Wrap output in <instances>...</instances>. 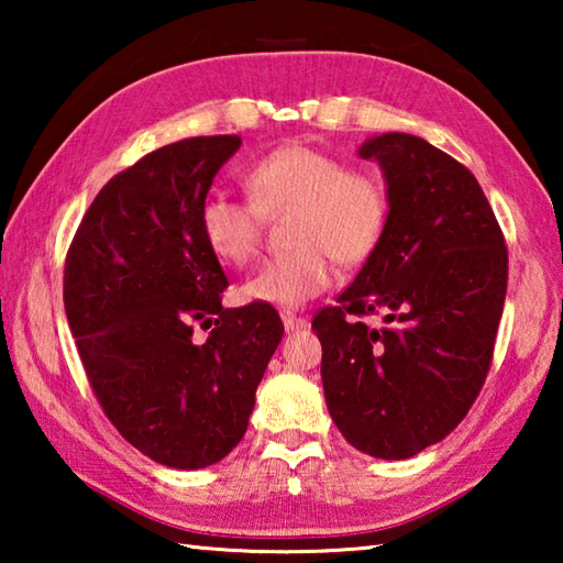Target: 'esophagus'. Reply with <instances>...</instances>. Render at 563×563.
Returning <instances> with one entry per match:
<instances>
[{
  "label": "esophagus",
  "instance_id": "34e87169",
  "mask_svg": "<svg viewBox=\"0 0 563 563\" xmlns=\"http://www.w3.org/2000/svg\"><path fill=\"white\" fill-rule=\"evenodd\" d=\"M280 318H283V325H285V330H288V332H295V330H305V328L310 325L308 320H305V318H298V316H292V312H283Z\"/></svg>",
  "mask_w": 563,
  "mask_h": 563
}]
</instances>
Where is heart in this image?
<instances>
[{
    "label": "heart",
    "mask_w": 563,
    "mask_h": 563,
    "mask_svg": "<svg viewBox=\"0 0 563 563\" xmlns=\"http://www.w3.org/2000/svg\"><path fill=\"white\" fill-rule=\"evenodd\" d=\"M247 201L213 194L198 211L206 245L225 265H247L261 245L263 216L290 211L288 253L265 261L241 285L247 302L300 308L332 283V261L357 265L375 251L387 221V198L373 176L347 170L325 151L290 144L247 166Z\"/></svg>",
    "instance_id": "heart-1"
}]
</instances>
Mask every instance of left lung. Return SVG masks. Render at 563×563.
Instances as JSON below:
<instances>
[{
    "label": "left lung",
    "instance_id": "left-lung-1",
    "mask_svg": "<svg viewBox=\"0 0 563 563\" xmlns=\"http://www.w3.org/2000/svg\"><path fill=\"white\" fill-rule=\"evenodd\" d=\"M383 170L387 221L375 251L312 330L342 437L377 460L444 440L479 395L507 295V245L470 168L412 133L357 148ZM350 314H383L369 329Z\"/></svg>",
    "mask_w": 563,
    "mask_h": 563
}]
</instances>
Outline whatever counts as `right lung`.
Returning a JSON list of instances; mask_svg holds the SVG:
<instances>
[{
    "label": "right lung",
    "instance_id": "add662e5",
    "mask_svg": "<svg viewBox=\"0 0 563 563\" xmlns=\"http://www.w3.org/2000/svg\"><path fill=\"white\" fill-rule=\"evenodd\" d=\"M241 136L156 148L93 198L64 268V308L93 395L126 442L203 470L243 440L283 322L271 305L223 308L225 273L198 211ZM212 332L192 340V322Z\"/></svg>",
    "mask_w": 563,
    "mask_h": 563
}]
</instances>
